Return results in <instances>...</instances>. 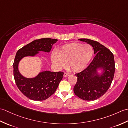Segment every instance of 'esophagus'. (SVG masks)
Masks as SVG:
<instances>
[{"mask_svg":"<svg viewBox=\"0 0 128 128\" xmlns=\"http://www.w3.org/2000/svg\"><path fill=\"white\" fill-rule=\"evenodd\" d=\"M69 76V75L68 74V73L65 72L64 74V77H68V76Z\"/></svg>","mask_w":128,"mask_h":128,"instance_id":"esophagus-1","label":"esophagus"}]
</instances>
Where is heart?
Wrapping results in <instances>:
<instances>
[{
	"label": "heart",
	"mask_w": 128,
	"mask_h": 128,
	"mask_svg": "<svg viewBox=\"0 0 128 128\" xmlns=\"http://www.w3.org/2000/svg\"><path fill=\"white\" fill-rule=\"evenodd\" d=\"M56 54L52 55V61L57 68L61 69L67 62L68 68L74 72H80L85 69L94 55L92 46L88 44L72 43L64 45Z\"/></svg>",
	"instance_id": "1"
}]
</instances>
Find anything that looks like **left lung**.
Listing matches in <instances>:
<instances>
[{"label":"left lung","instance_id":"left-lung-1","mask_svg":"<svg viewBox=\"0 0 128 128\" xmlns=\"http://www.w3.org/2000/svg\"><path fill=\"white\" fill-rule=\"evenodd\" d=\"M78 40L92 46L96 56L85 70L76 74L78 80L74 92L81 99L94 100L107 92L112 82L115 72L114 56L99 42L87 38Z\"/></svg>","mask_w":128,"mask_h":128}]
</instances>
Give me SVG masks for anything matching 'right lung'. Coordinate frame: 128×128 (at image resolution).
<instances>
[{"instance_id":"add662e5","label":"right lung","mask_w":128,"mask_h":128,"mask_svg":"<svg viewBox=\"0 0 128 128\" xmlns=\"http://www.w3.org/2000/svg\"><path fill=\"white\" fill-rule=\"evenodd\" d=\"M57 40L50 38L34 40L24 46L16 53L13 64L14 79L20 91L29 99L34 100L47 99L56 91L64 73L46 70L39 72L35 77L28 78L19 71L20 62L26 56H36L40 52L49 53Z\"/></svg>"}]
</instances>
